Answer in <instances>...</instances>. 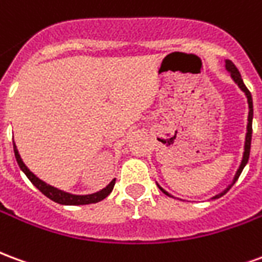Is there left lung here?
<instances>
[{
	"label": "left lung",
	"instance_id": "obj_1",
	"mask_svg": "<svg viewBox=\"0 0 262 262\" xmlns=\"http://www.w3.org/2000/svg\"><path fill=\"white\" fill-rule=\"evenodd\" d=\"M225 69L226 71L230 74L231 80L234 81V84H236L240 90H242L243 92H244V95H246V98H247V103H248V118H247V133H246V139H244V151H243V159H242V163H240V165H238V168H237L236 174H234V177H233V181L230 182V185H227V187L222 191V192L216 193L214 196H212L210 199H217V198L223 196L229 189H230L233 185H234V182L238 180V177H240V174H242L243 168L246 167V164H247L248 161V157H250V147H251V135H253V98H251V92L248 91L247 86L244 85V82H243V78L242 75H240V73H238V70H237V67L233 63H231L230 60H225ZM156 184H157V187L161 189V192H164L167 196L170 198H176L172 196L170 192H167L164 188L160 187V184L157 181H156Z\"/></svg>",
	"mask_w": 262,
	"mask_h": 262
}]
</instances>
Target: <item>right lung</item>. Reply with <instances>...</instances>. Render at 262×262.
<instances>
[{
  "label": "right lung",
  "mask_w": 262,
  "mask_h": 262,
  "mask_svg": "<svg viewBox=\"0 0 262 262\" xmlns=\"http://www.w3.org/2000/svg\"><path fill=\"white\" fill-rule=\"evenodd\" d=\"M14 153H15V159H16V163L19 165V168L24 171V174H25L28 178H29V181L35 185V187L43 193V195H46L49 199H52L54 202L60 203V205H90V203H97L99 201H102L105 198L108 196L109 193L112 192V189L115 187V181H116V178H114L112 181L109 182L108 185L105 188H102L101 191H98V192L94 193H88V195H75V193H70L66 192V191H61L59 188L53 187V185H50V184H46L45 181H42L39 177H36L33 172H32L28 167L25 165V163L22 161L20 159V154L18 151V148H16V144L14 143Z\"/></svg>",
  "instance_id": "add662e5"
}]
</instances>
